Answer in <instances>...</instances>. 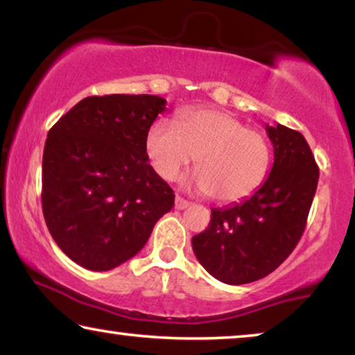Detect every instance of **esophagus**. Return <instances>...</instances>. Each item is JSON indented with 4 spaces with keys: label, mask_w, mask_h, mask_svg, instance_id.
Instances as JSON below:
<instances>
[{
    "label": "esophagus",
    "mask_w": 355,
    "mask_h": 355,
    "mask_svg": "<svg viewBox=\"0 0 355 355\" xmlns=\"http://www.w3.org/2000/svg\"><path fill=\"white\" fill-rule=\"evenodd\" d=\"M189 205H191V203H189L187 200H184L182 197L176 196V198H174V208H176V210H184V208H187Z\"/></svg>",
    "instance_id": "1"
}]
</instances>
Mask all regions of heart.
I'll return each mask as SVG.
<instances>
[{"label":"heart","instance_id":"obj_1","mask_svg":"<svg viewBox=\"0 0 355 355\" xmlns=\"http://www.w3.org/2000/svg\"><path fill=\"white\" fill-rule=\"evenodd\" d=\"M145 152L164 181H174L196 157L193 182L211 200L234 203L261 187L271 164V145L230 111H184L178 124L159 119L148 129Z\"/></svg>","mask_w":355,"mask_h":355}]
</instances>
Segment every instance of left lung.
Instances as JSON below:
<instances>
[{"mask_svg":"<svg viewBox=\"0 0 355 355\" xmlns=\"http://www.w3.org/2000/svg\"><path fill=\"white\" fill-rule=\"evenodd\" d=\"M275 163L259 191L244 202L213 208L210 225L192 249L211 276L247 284L275 271L295 249L307 225L318 166L307 140L286 125H266Z\"/></svg>","mask_w":355,"mask_h":355,"instance_id":"1","label":"left lung"}]
</instances>
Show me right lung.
<instances>
[{"label": "right lung", "mask_w": 355, "mask_h": 355, "mask_svg": "<svg viewBox=\"0 0 355 355\" xmlns=\"http://www.w3.org/2000/svg\"><path fill=\"white\" fill-rule=\"evenodd\" d=\"M166 100L87 96L48 132L42 208L58 247L77 265L108 271L139 254L174 205L150 166L145 140Z\"/></svg>", "instance_id": "1"}]
</instances>
